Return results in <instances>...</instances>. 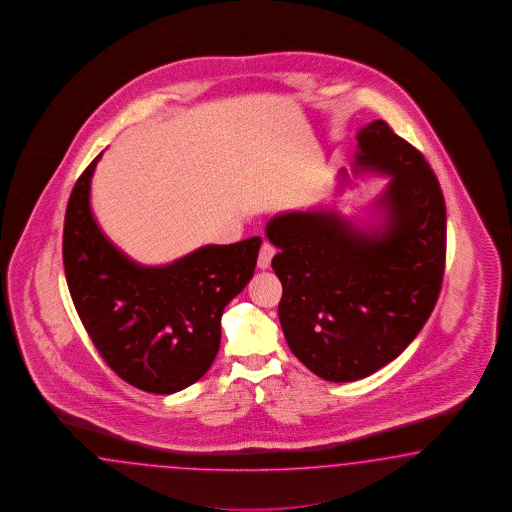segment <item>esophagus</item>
<instances>
[{
	"instance_id": "1",
	"label": "esophagus",
	"mask_w": 512,
	"mask_h": 512,
	"mask_svg": "<svg viewBox=\"0 0 512 512\" xmlns=\"http://www.w3.org/2000/svg\"><path fill=\"white\" fill-rule=\"evenodd\" d=\"M276 249L269 243V241H263L262 249H260V256H258V267L260 269H269L271 267V260L275 256Z\"/></svg>"
}]
</instances>
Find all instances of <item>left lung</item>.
Instances as JSON below:
<instances>
[{"instance_id":"obj_1","label":"left lung","mask_w":512,"mask_h":512,"mask_svg":"<svg viewBox=\"0 0 512 512\" xmlns=\"http://www.w3.org/2000/svg\"><path fill=\"white\" fill-rule=\"evenodd\" d=\"M354 172L390 176L379 226L338 211H288L265 228L278 247V317L291 353L321 379L353 382L390 364L427 323L446 265V202L420 150L384 122L356 135ZM341 184H349L340 171Z\"/></svg>"}]
</instances>
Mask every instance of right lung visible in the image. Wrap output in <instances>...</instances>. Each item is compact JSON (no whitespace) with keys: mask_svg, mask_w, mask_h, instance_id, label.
<instances>
[{"mask_svg":"<svg viewBox=\"0 0 512 512\" xmlns=\"http://www.w3.org/2000/svg\"><path fill=\"white\" fill-rule=\"evenodd\" d=\"M79 176L65 215L63 262L79 319L105 364L148 394H174L210 369L224 306L254 275L262 239L206 245L146 267L102 234L91 211V178Z\"/></svg>","mask_w":512,"mask_h":512,"instance_id":"1","label":"right lung"}]
</instances>
